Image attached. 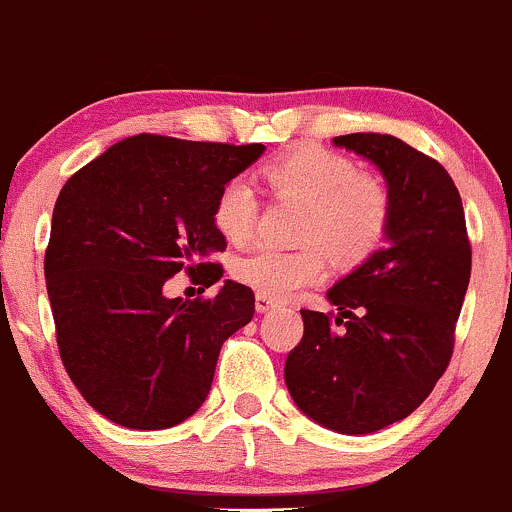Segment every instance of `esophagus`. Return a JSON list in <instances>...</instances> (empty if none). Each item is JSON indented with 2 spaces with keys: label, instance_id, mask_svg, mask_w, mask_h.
Instances as JSON below:
<instances>
[{
  "label": "esophagus",
  "instance_id": "esophagus-1",
  "mask_svg": "<svg viewBox=\"0 0 512 512\" xmlns=\"http://www.w3.org/2000/svg\"><path fill=\"white\" fill-rule=\"evenodd\" d=\"M277 306H279V301L272 297H265V294H257L255 297V309L260 311V314H267V311L277 309Z\"/></svg>",
  "mask_w": 512,
  "mask_h": 512
}]
</instances>
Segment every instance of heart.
I'll return each mask as SVG.
<instances>
[{
	"label": "heart",
	"mask_w": 512,
	"mask_h": 512,
	"mask_svg": "<svg viewBox=\"0 0 512 512\" xmlns=\"http://www.w3.org/2000/svg\"><path fill=\"white\" fill-rule=\"evenodd\" d=\"M262 181L274 198L304 206L297 220L294 250L257 247L235 260L242 284L272 299H289L321 282L328 252L338 267H358L375 255L390 233L395 215L392 188L375 171H360L351 157L333 149H292L262 166ZM260 198L245 179H230L213 203V225L233 245L252 238Z\"/></svg>",
	"instance_id": "heart-1"
}]
</instances>
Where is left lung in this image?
<instances>
[{"label":"left lung","mask_w":512,"mask_h":512,"mask_svg":"<svg viewBox=\"0 0 512 512\" xmlns=\"http://www.w3.org/2000/svg\"><path fill=\"white\" fill-rule=\"evenodd\" d=\"M333 142L380 166L395 196L387 245L328 289L333 311L301 309L284 380L306 417L341 434L400 422L429 397L456 343L471 277L459 188L437 159L390 134Z\"/></svg>","instance_id":"8db88e82"}]
</instances>
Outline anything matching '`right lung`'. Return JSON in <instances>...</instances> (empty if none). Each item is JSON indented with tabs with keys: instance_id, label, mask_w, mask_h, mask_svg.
I'll return each instance as SVG.
<instances>
[{
	"instance_id": "1",
	"label": "right lung",
	"mask_w": 512,
	"mask_h": 512,
	"mask_svg": "<svg viewBox=\"0 0 512 512\" xmlns=\"http://www.w3.org/2000/svg\"><path fill=\"white\" fill-rule=\"evenodd\" d=\"M262 144L134 134L78 169L58 193L43 272L63 368L102 417L166 429L211 390L223 343L255 314V294L225 282L215 297L169 299L186 272L206 292L225 238L218 191Z\"/></svg>"
}]
</instances>
